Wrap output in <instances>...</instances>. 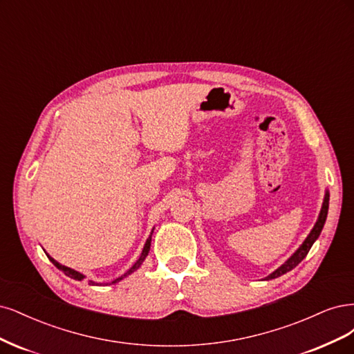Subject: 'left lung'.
Wrapping results in <instances>:
<instances>
[{
	"label": "left lung",
	"instance_id": "8db88e82",
	"mask_svg": "<svg viewBox=\"0 0 354 354\" xmlns=\"http://www.w3.org/2000/svg\"><path fill=\"white\" fill-rule=\"evenodd\" d=\"M328 207H329V191L326 189L325 191V197H324V203H322V207H321V212H319V216H317V221L315 223V226L312 227L310 234L306 236V239L303 241V244L295 250V252L291 254V257H288L287 260L283 261V263L277 269L273 270L272 273H269V275L265 278L266 281L269 279H275L281 275H283V273H287L290 270H292L295 266H297L300 261L307 256V253H309V250L312 248L313 243L316 241V239L319 238V235H321L322 232V227L325 225V221H326V216H328Z\"/></svg>",
	"mask_w": 354,
	"mask_h": 354
}]
</instances>
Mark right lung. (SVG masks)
<instances>
[{
  "label": "right lung",
  "instance_id": "obj_1",
  "mask_svg": "<svg viewBox=\"0 0 354 354\" xmlns=\"http://www.w3.org/2000/svg\"><path fill=\"white\" fill-rule=\"evenodd\" d=\"M153 232H154V227H153V231H151V234H150V236L147 238V241H145V244H144V248H142V253H141V256L138 257V260L135 261V263L123 273L122 277H119V278H116V279H113L110 283H116V282H120L123 278H127V277H129L131 273H133L136 269H140V266L144 263V260H145V257L148 256V252H150V247H151V235H153ZM47 254V253H45ZM48 256V259L53 261V265L57 268V269H60L62 272H64V275H67V277H71V278H73V279H76V281H82L84 278H85V275H82L81 272H77V270H75V269H72V268H67V266H64V265H62V263H59V261L57 260H54L50 254H47ZM91 282V285H94L95 282L94 281H89Z\"/></svg>",
  "mask_w": 354,
  "mask_h": 354
}]
</instances>
